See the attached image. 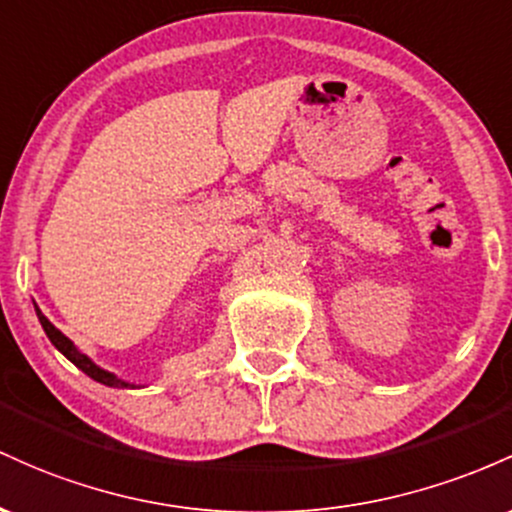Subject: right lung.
Masks as SVG:
<instances>
[{
	"instance_id": "obj_1",
	"label": "right lung",
	"mask_w": 512,
	"mask_h": 512,
	"mask_svg": "<svg viewBox=\"0 0 512 512\" xmlns=\"http://www.w3.org/2000/svg\"><path fill=\"white\" fill-rule=\"evenodd\" d=\"M33 307H36V317L40 321V326H43L45 336L50 338V343H53V346L60 350V353L65 355V358L70 360V363L77 365L79 370L84 372V375H89L94 382H101V384H106V387H113V389H140L142 387V384L123 380V377H118L116 372H108V370H103L101 365H96L94 360L89 358V355L82 353V350L74 346V343L65 336V333H62L60 329H55L53 321H50L43 312H40L38 304H33Z\"/></svg>"
}]
</instances>
